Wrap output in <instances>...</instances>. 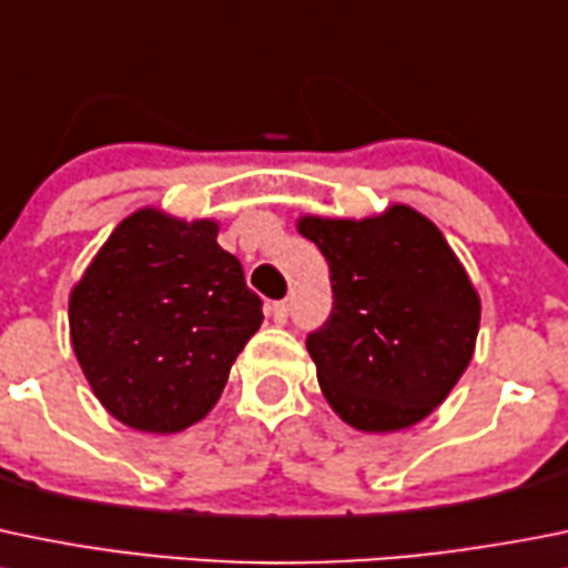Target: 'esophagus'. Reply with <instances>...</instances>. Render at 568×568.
<instances>
[{"label":"esophagus","instance_id":"esophagus-1","mask_svg":"<svg viewBox=\"0 0 568 568\" xmlns=\"http://www.w3.org/2000/svg\"><path fill=\"white\" fill-rule=\"evenodd\" d=\"M268 313H272L274 324H285L288 322V302H274V305L268 307Z\"/></svg>","mask_w":568,"mask_h":568}]
</instances>
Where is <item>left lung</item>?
I'll use <instances>...</instances> for the list:
<instances>
[{"label":"left lung","instance_id":"left-lung-1","mask_svg":"<svg viewBox=\"0 0 568 568\" xmlns=\"http://www.w3.org/2000/svg\"><path fill=\"white\" fill-rule=\"evenodd\" d=\"M296 230L329 263L333 313L307 335L329 407L363 433L430 416L480 329V294L442 230L410 205L366 219L300 216Z\"/></svg>","mask_w":568,"mask_h":568}]
</instances>
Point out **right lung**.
Listing matches in <instances>:
<instances>
[{
	"label": "right lung",
	"instance_id": "right-lung-1",
	"mask_svg": "<svg viewBox=\"0 0 568 568\" xmlns=\"http://www.w3.org/2000/svg\"><path fill=\"white\" fill-rule=\"evenodd\" d=\"M213 219L138 207L69 294L77 363L104 410L141 433H180L211 413L263 322Z\"/></svg>",
	"mask_w": 568,
	"mask_h": 568
}]
</instances>
